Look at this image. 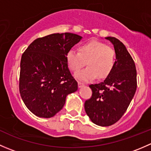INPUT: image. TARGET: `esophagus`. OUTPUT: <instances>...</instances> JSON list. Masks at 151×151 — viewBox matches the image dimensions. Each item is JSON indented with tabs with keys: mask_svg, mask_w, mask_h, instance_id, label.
<instances>
[{
	"mask_svg": "<svg viewBox=\"0 0 151 151\" xmlns=\"http://www.w3.org/2000/svg\"><path fill=\"white\" fill-rule=\"evenodd\" d=\"M84 84L83 83H80V82H78V87L79 88H82V87L84 86Z\"/></svg>",
	"mask_w": 151,
	"mask_h": 151,
	"instance_id": "1",
	"label": "esophagus"
}]
</instances>
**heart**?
I'll use <instances>...</instances> for the list:
<instances>
[{
  "instance_id": "heart-1",
  "label": "heart",
  "mask_w": 151,
  "mask_h": 151,
  "mask_svg": "<svg viewBox=\"0 0 151 151\" xmlns=\"http://www.w3.org/2000/svg\"><path fill=\"white\" fill-rule=\"evenodd\" d=\"M66 62L68 68L73 72L80 70L86 62L84 69L76 73L75 77L83 82H90L107 77L115 64V52L106 44L92 41L79 48V52L70 50L66 53Z\"/></svg>"
}]
</instances>
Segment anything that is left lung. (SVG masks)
Masks as SVG:
<instances>
[{
  "label": "left lung",
  "instance_id": "8db88e82",
  "mask_svg": "<svg viewBox=\"0 0 151 151\" xmlns=\"http://www.w3.org/2000/svg\"><path fill=\"white\" fill-rule=\"evenodd\" d=\"M113 45L116 61L111 74L99 84L89 85L92 96L85 102L91 121L100 126H109L121 119L137 90L135 63L122 42L115 37H105Z\"/></svg>",
  "mask_w": 151,
  "mask_h": 151
}]
</instances>
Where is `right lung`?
Segmentation results:
<instances>
[{
	"mask_svg": "<svg viewBox=\"0 0 151 151\" xmlns=\"http://www.w3.org/2000/svg\"><path fill=\"white\" fill-rule=\"evenodd\" d=\"M82 39L74 33H53L33 41L22 54L19 93L36 116L53 117L63 107L67 96L77 91L66 56Z\"/></svg>",
	"mask_w": 151,
	"mask_h": 151,
	"instance_id": "add662e5",
	"label": "right lung"
}]
</instances>
